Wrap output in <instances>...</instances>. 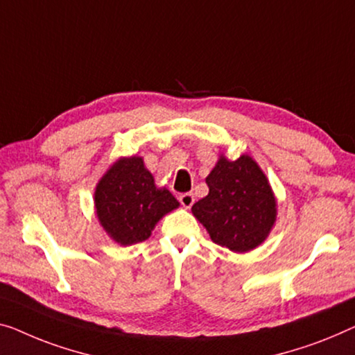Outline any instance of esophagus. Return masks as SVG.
I'll return each mask as SVG.
<instances>
[{
  "label": "esophagus",
  "instance_id": "obj_1",
  "mask_svg": "<svg viewBox=\"0 0 355 355\" xmlns=\"http://www.w3.org/2000/svg\"><path fill=\"white\" fill-rule=\"evenodd\" d=\"M178 199H180V204H182L184 209H189L194 204V194L193 193H183Z\"/></svg>",
  "mask_w": 355,
  "mask_h": 355
}]
</instances>
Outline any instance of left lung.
Returning <instances> with one entry per match:
<instances>
[{"mask_svg":"<svg viewBox=\"0 0 355 355\" xmlns=\"http://www.w3.org/2000/svg\"><path fill=\"white\" fill-rule=\"evenodd\" d=\"M205 182L209 194L191 210L210 239L232 252L260 245L276 221V199L258 164L248 156H221Z\"/></svg>","mask_w":355,"mask_h":355,"instance_id":"8db88e82","label":"left lung"}]
</instances>
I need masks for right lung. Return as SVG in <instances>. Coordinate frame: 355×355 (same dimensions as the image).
<instances>
[{
	"instance_id": "obj_1",
	"label": "right lung",
	"mask_w": 355,
	"mask_h": 355,
	"mask_svg": "<svg viewBox=\"0 0 355 355\" xmlns=\"http://www.w3.org/2000/svg\"><path fill=\"white\" fill-rule=\"evenodd\" d=\"M177 207L178 200L168 189L156 188L139 156L119 159L95 189L100 223L121 245L148 239L162 215Z\"/></svg>"
}]
</instances>
